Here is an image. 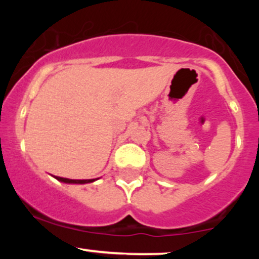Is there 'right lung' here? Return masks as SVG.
<instances>
[{"label": "right lung", "mask_w": 259, "mask_h": 259, "mask_svg": "<svg viewBox=\"0 0 259 259\" xmlns=\"http://www.w3.org/2000/svg\"><path fill=\"white\" fill-rule=\"evenodd\" d=\"M56 179L62 181V183H68V184H88V183H92L95 181V179H90V180H73V179H67V178H59V177H55Z\"/></svg>", "instance_id": "obj_1"}]
</instances>
